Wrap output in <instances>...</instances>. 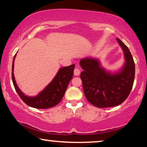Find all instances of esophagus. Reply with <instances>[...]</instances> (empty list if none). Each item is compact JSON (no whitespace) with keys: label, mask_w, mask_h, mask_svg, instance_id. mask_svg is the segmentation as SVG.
Returning <instances> with one entry per match:
<instances>
[{"label":"esophagus","mask_w":147,"mask_h":147,"mask_svg":"<svg viewBox=\"0 0 147 147\" xmlns=\"http://www.w3.org/2000/svg\"><path fill=\"white\" fill-rule=\"evenodd\" d=\"M74 75H75V76H79L80 74V70L78 69V68L76 67L75 69H74Z\"/></svg>","instance_id":"esophagus-1"}]
</instances>
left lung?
Masks as SVG:
<instances>
[{"label": "left lung", "instance_id": "1", "mask_svg": "<svg viewBox=\"0 0 147 147\" xmlns=\"http://www.w3.org/2000/svg\"><path fill=\"white\" fill-rule=\"evenodd\" d=\"M124 52L125 62L122 69L112 74L101 67L99 60L85 57L80 64L84 71L80 74L84 95L88 101L98 108L113 107L128 98L133 86L135 65L125 44L116 39Z\"/></svg>", "mask_w": 147, "mask_h": 147}]
</instances>
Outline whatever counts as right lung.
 Listing matches in <instances>:
<instances>
[{"label":"right lung","mask_w":147,"mask_h":147,"mask_svg":"<svg viewBox=\"0 0 147 147\" xmlns=\"http://www.w3.org/2000/svg\"><path fill=\"white\" fill-rule=\"evenodd\" d=\"M16 54L13 58L12 65V80L16 92L19 94L22 100L31 107L38 109H45L51 108L59 104L65 93L68 84L72 79L75 65L60 68L53 80L46 86L37 96L30 97L24 94L16 84L14 76V61Z\"/></svg>","instance_id":"obj_1"}]
</instances>
